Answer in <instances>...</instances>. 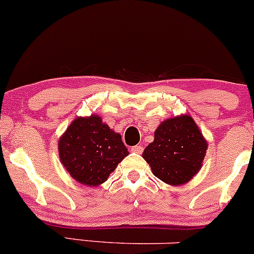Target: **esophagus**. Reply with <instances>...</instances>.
<instances>
[{
	"instance_id": "34e87169",
	"label": "esophagus",
	"mask_w": 254,
	"mask_h": 254,
	"mask_svg": "<svg viewBox=\"0 0 254 254\" xmlns=\"http://www.w3.org/2000/svg\"><path fill=\"white\" fill-rule=\"evenodd\" d=\"M130 151L135 153H141L144 151V147H142V145H135V146L130 147Z\"/></svg>"
}]
</instances>
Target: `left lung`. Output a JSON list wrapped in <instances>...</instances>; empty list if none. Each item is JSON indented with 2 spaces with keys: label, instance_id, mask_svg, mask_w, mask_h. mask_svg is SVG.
I'll return each instance as SVG.
<instances>
[{
  "label": "left lung",
  "instance_id": "8db88e82",
  "mask_svg": "<svg viewBox=\"0 0 254 254\" xmlns=\"http://www.w3.org/2000/svg\"><path fill=\"white\" fill-rule=\"evenodd\" d=\"M207 142L190 116L168 119L155 132L142 157L153 175L172 186L189 182L201 168Z\"/></svg>",
  "mask_w": 254,
  "mask_h": 254
}]
</instances>
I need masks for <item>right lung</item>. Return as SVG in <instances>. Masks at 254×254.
I'll use <instances>...</instances> for the list:
<instances>
[{
	"label": "right lung",
	"instance_id": "1",
	"mask_svg": "<svg viewBox=\"0 0 254 254\" xmlns=\"http://www.w3.org/2000/svg\"><path fill=\"white\" fill-rule=\"evenodd\" d=\"M59 152L70 176L93 187L107 181L128 155L121 135L97 115L74 120L60 139Z\"/></svg>",
	"mask_w": 254,
	"mask_h": 254
}]
</instances>
